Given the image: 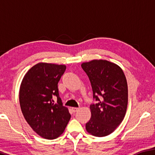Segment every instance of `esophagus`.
<instances>
[{"label": "esophagus", "instance_id": "1", "mask_svg": "<svg viewBox=\"0 0 155 155\" xmlns=\"http://www.w3.org/2000/svg\"><path fill=\"white\" fill-rule=\"evenodd\" d=\"M72 109L73 112H76V111H77L78 109H79V108H78V107H72Z\"/></svg>", "mask_w": 155, "mask_h": 155}]
</instances>
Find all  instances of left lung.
Instances as JSON below:
<instances>
[{
	"mask_svg": "<svg viewBox=\"0 0 155 155\" xmlns=\"http://www.w3.org/2000/svg\"><path fill=\"white\" fill-rule=\"evenodd\" d=\"M81 67L90 78L96 101L90 105L91 116L86 130L96 137H104L124 120L128 104L127 78L121 68L107 60L94 59Z\"/></svg>",
	"mask_w": 155,
	"mask_h": 155,
	"instance_id": "1",
	"label": "left lung"
}]
</instances>
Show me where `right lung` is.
Returning a JSON list of instances; mask_svg holds the SVG:
<instances>
[{"label":"right lung","instance_id":"add662e5","mask_svg":"<svg viewBox=\"0 0 155 155\" xmlns=\"http://www.w3.org/2000/svg\"><path fill=\"white\" fill-rule=\"evenodd\" d=\"M65 69V65L39 63L28 70L20 85L19 101L26 121L47 140L59 137L71 117L63 105L57 85Z\"/></svg>","mask_w":155,"mask_h":155}]
</instances>
